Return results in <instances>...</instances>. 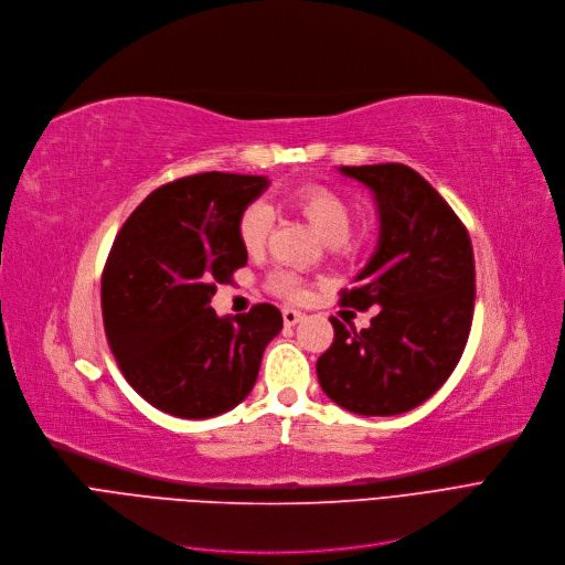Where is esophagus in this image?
<instances>
[{
    "mask_svg": "<svg viewBox=\"0 0 565 565\" xmlns=\"http://www.w3.org/2000/svg\"><path fill=\"white\" fill-rule=\"evenodd\" d=\"M306 315L301 312V310H294V308H282V321H285V327H294V324H299V321L303 319Z\"/></svg>",
    "mask_w": 565,
    "mask_h": 565,
    "instance_id": "obj_1",
    "label": "esophagus"
}]
</instances>
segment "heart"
I'll return each mask as SVG.
<instances>
[{"instance_id":"obj_1","label":"heart","mask_w":565,"mask_h":565,"mask_svg":"<svg viewBox=\"0 0 565 565\" xmlns=\"http://www.w3.org/2000/svg\"><path fill=\"white\" fill-rule=\"evenodd\" d=\"M289 206L294 211H299L301 216L312 225V230L319 234L321 241L333 250H344L349 246V227H352V209H349V202L335 193L333 188L327 185H306L294 191L287 198ZM268 230H271V209H268L264 202H253L248 204L238 216V244L246 253L257 255L266 238ZM268 287L276 291L278 297H297L299 294V282L297 276L289 271H278L268 280Z\"/></svg>"}]
</instances>
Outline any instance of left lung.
Instances as JSON below:
<instances>
[{
  "instance_id": "1",
  "label": "left lung",
  "mask_w": 565,
  "mask_h": 565,
  "mask_svg": "<svg viewBox=\"0 0 565 565\" xmlns=\"http://www.w3.org/2000/svg\"><path fill=\"white\" fill-rule=\"evenodd\" d=\"M374 193L380 241L340 306L380 308L356 331L331 317L333 344L317 380L335 405L361 416L405 414L435 395L458 365L473 319L471 238L416 170L384 163L340 168Z\"/></svg>"
}]
</instances>
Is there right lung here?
<instances>
[{
    "mask_svg": "<svg viewBox=\"0 0 565 565\" xmlns=\"http://www.w3.org/2000/svg\"><path fill=\"white\" fill-rule=\"evenodd\" d=\"M266 177L204 172L156 191L128 216L100 280L105 335L151 407L179 418H211L253 391L266 344L282 329L271 303L218 317L216 285L246 266L238 216Z\"/></svg>",
    "mask_w": 565,
    "mask_h": 565,
    "instance_id": "right-lung-1",
    "label": "right lung"
}]
</instances>
